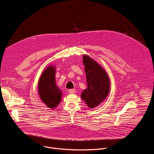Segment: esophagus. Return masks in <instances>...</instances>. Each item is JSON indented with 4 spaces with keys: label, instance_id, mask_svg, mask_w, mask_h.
<instances>
[{
    "label": "esophagus",
    "instance_id": "obj_1",
    "mask_svg": "<svg viewBox=\"0 0 154 154\" xmlns=\"http://www.w3.org/2000/svg\"><path fill=\"white\" fill-rule=\"evenodd\" d=\"M76 92L75 90L74 89H69L68 90V93H70V94H72V93H75Z\"/></svg>",
    "mask_w": 154,
    "mask_h": 154
}]
</instances>
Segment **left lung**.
Listing matches in <instances>:
<instances>
[{"mask_svg":"<svg viewBox=\"0 0 154 154\" xmlns=\"http://www.w3.org/2000/svg\"><path fill=\"white\" fill-rule=\"evenodd\" d=\"M88 88L84 90L81 97L90 108L101 103L109 91V79L105 71L93 59L83 55Z\"/></svg>","mask_w":154,"mask_h":154,"instance_id":"8db88e82","label":"left lung"}]
</instances>
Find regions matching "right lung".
<instances>
[{"label": "right lung", "mask_w": 154, "mask_h": 154, "mask_svg": "<svg viewBox=\"0 0 154 154\" xmlns=\"http://www.w3.org/2000/svg\"><path fill=\"white\" fill-rule=\"evenodd\" d=\"M38 92L41 100L48 107L55 108L60 103L62 93L55 84V69L52 66L46 69L41 75Z\"/></svg>", "instance_id": "right-lung-1"}]
</instances>
